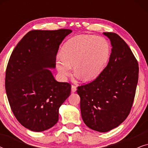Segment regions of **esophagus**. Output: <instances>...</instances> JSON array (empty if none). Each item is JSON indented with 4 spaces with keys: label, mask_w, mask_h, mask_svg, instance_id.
Wrapping results in <instances>:
<instances>
[{
    "label": "esophagus",
    "mask_w": 148,
    "mask_h": 148,
    "mask_svg": "<svg viewBox=\"0 0 148 148\" xmlns=\"http://www.w3.org/2000/svg\"><path fill=\"white\" fill-rule=\"evenodd\" d=\"M77 90V87L74 85H72L71 86V92H75Z\"/></svg>",
    "instance_id": "1"
}]
</instances>
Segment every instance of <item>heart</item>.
<instances>
[{
  "mask_svg": "<svg viewBox=\"0 0 148 148\" xmlns=\"http://www.w3.org/2000/svg\"><path fill=\"white\" fill-rule=\"evenodd\" d=\"M56 66L62 78L70 75L71 66L75 75L85 81L98 77L108 62L110 46L104 38L92 35H79L64 44Z\"/></svg>",
  "mask_w": 148,
  "mask_h": 148,
  "instance_id": "1",
  "label": "heart"
}]
</instances>
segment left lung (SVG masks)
I'll list each match as a JSON object with an SVG mask.
<instances>
[{"mask_svg": "<svg viewBox=\"0 0 148 148\" xmlns=\"http://www.w3.org/2000/svg\"><path fill=\"white\" fill-rule=\"evenodd\" d=\"M103 34L112 45L108 63L96 79L77 90L84 123L102 133L116 128L128 116L139 76L138 62L126 42L115 33Z\"/></svg>", "mask_w": 148, "mask_h": 148, "instance_id": "1", "label": "left lung"}]
</instances>
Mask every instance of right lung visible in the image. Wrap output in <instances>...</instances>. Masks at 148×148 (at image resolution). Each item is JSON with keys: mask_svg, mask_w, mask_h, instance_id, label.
I'll return each mask as SVG.
<instances>
[{"mask_svg": "<svg viewBox=\"0 0 148 148\" xmlns=\"http://www.w3.org/2000/svg\"><path fill=\"white\" fill-rule=\"evenodd\" d=\"M68 29L32 30L14 48L5 76L8 100L17 121L40 132L58 121V109L71 94V86L58 82L46 68H54L56 56Z\"/></svg>", "mask_w": 148, "mask_h": 148, "instance_id": "right-lung-1", "label": "right lung"}]
</instances>
